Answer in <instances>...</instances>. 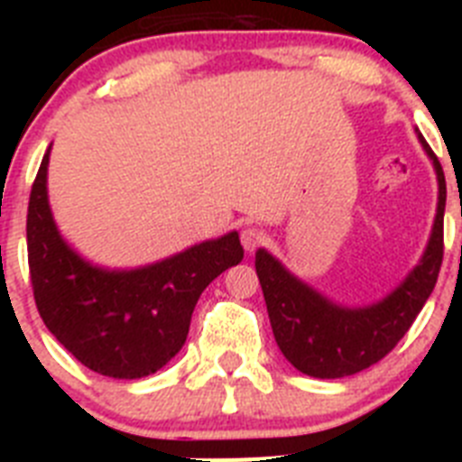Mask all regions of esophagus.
<instances>
[{
    "mask_svg": "<svg viewBox=\"0 0 462 462\" xmlns=\"http://www.w3.org/2000/svg\"><path fill=\"white\" fill-rule=\"evenodd\" d=\"M263 231L256 226H245L243 234H240V243H243L245 252H254L261 243H263Z\"/></svg>",
    "mask_w": 462,
    "mask_h": 462,
    "instance_id": "esophagus-1",
    "label": "esophagus"
}]
</instances>
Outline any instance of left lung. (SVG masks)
<instances>
[{"instance_id":"1","label":"left lung","mask_w":462,"mask_h":462,"mask_svg":"<svg viewBox=\"0 0 462 462\" xmlns=\"http://www.w3.org/2000/svg\"><path fill=\"white\" fill-rule=\"evenodd\" d=\"M419 141L438 173V215L419 266L379 303L342 308L291 275L266 250L256 252L254 266L266 298L273 336L287 361L303 374L337 379L382 361L402 340L435 289L444 256L447 182L442 164L421 134Z\"/></svg>"}]
</instances>
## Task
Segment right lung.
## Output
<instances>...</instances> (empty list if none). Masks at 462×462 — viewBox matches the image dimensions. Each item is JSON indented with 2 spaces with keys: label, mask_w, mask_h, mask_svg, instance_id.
<instances>
[{
  "label": "right lung",
  "mask_w": 462,
  "mask_h": 462,
  "mask_svg": "<svg viewBox=\"0 0 462 462\" xmlns=\"http://www.w3.org/2000/svg\"><path fill=\"white\" fill-rule=\"evenodd\" d=\"M43 154L27 208V259L41 319L64 349L104 377L141 379L180 352L203 289L243 261L236 231L152 266L106 271L64 243L48 206Z\"/></svg>",
  "instance_id": "1"
}]
</instances>
